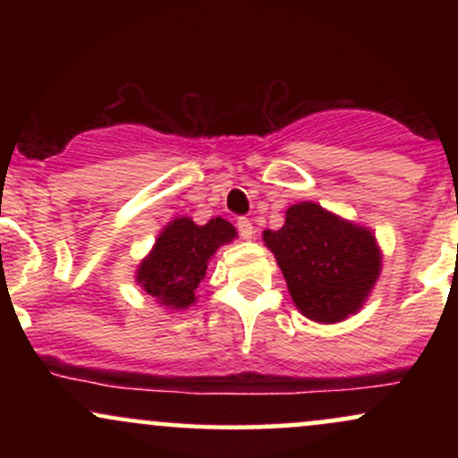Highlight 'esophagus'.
Here are the masks:
<instances>
[{"instance_id": "34e87169", "label": "esophagus", "mask_w": 458, "mask_h": 458, "mask_svg": "<svg viewBox=\"0 0 458 458\" xmlns=\"http://www.w3.org/2000/svg\"><path fill=\"white\" fill-rule=\"evenodd\" d=\"M236 228H239L241 239H251V234H254V225H251L250 219L245 217H241L239 222H236Z\"/></svg>"}]
</instances>
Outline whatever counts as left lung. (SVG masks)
I'll list each match as a JSON object with an SVG mask.
<instances>
[{
    "label": "left lung",
    "mask_w": 458,
    "mask_h": 458,
    "mask_svg": "<svg viewBox=\"0 0 458 458\" xmlns=\"http://www.w3.org/2000/svg\"><path fill=\"white\" fill-rule=\"evenodd\" d=\"M262 241L276 256L293 303L314 323L353 317L381 276L375 233L308 199L288 207L282 228L265 230Z\"/></svg>",
    "instance_id": "obj_1"
}]
</instances>
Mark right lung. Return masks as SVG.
<instances>
[{
  "instance_id": "add662e5",
  "label": "right lung",
  "mask_w": 458,
  "mask_h": 458,
  "mask_svg": "<svg viewBox=\"0 0 458 458\" xmlns=\"http://www.w3.org/2000/svg\"><path fill=\"white\" fill-rule=\"evenodd\" d=\"M236 239V228L222 217L198 225L191 217L172 219L135 271V282L165 310H187L219 247Z\"/></svg>"
}]
</instances>
